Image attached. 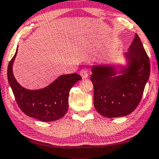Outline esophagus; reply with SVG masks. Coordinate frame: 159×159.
I'll list each match as a JSON object with an SVG mask.
<instances>
[{
    "mask_svg": "<svg viewBox=\"0 0 159 159\" xmlns=\"http://www.w3.org/2000/svg\"><path fill=\"white\" fill-rule=\"evenodd\" d=\"M80 75H81V77L83 79H86L87 77L89 76V72L87 71V70H85V69H83L80 71Z\"/></svg>",
    "mask_w": 159,
    "mask_h": 159,
    "instance_id": "34e87169",
    "label": "esophagus"
}]
</instances>
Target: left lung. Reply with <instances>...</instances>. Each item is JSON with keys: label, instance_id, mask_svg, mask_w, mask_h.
<instances>
[{"label": "left lung", "instance_id": "left-lung-1", "mask_svg": "<svg viewBox=\"0 0 159 159\" xmlns=\"http://www.w3.org/2000/svg\"><path fill=\"white\" fill-rule=\"evenodd\" d=\"M125 55L127 66L120 68L119 72L108 65L91 68L93 104L104 117H124L133 112L141 100L148 80L149 57L137 34Z\"/></svg>", "mask_w": 159, "mask_h": 159}]
</instances>
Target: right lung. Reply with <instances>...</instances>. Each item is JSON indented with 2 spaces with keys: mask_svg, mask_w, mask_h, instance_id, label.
<instances>
[{
  "mask_svg": "<svg viewBox=\"0 0 159 159\" xmlns=\"http://www.w3.org/2000/svg\"><path fill=\"white\" fill-rule=\"evenodd\" d=\"M8 66V80L19 108L30 117L43 122L60 119L68 109V96L70 89L81 77L77 73L62 75L48 86L38 90H29L22 87L13 76L12 66L16 56Z\"/></svg>",
  "mask_w": 159,
  "mask_h": 159,
  "instance_id": "1",
  "label": "right lung"
}]
</instances>
